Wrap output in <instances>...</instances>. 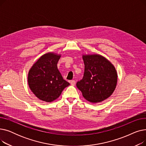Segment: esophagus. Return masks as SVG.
I'll return each instance as SVG.
<instances>
[{"label":"esophagus","mask_w":146,"mask_h":146,"mask_svg":"<svg viewBox=\"0 0 146 146\" xmlns=\"http://www.w3.org/2000/svg\"><path fill=\"white\" fill-rule=\"evenodd\" d=\"M70 84H71V85H72V86H74V85H75V84H76V81H75V80H71V81H70Z\"/></svg>","instance_id":"34e87169"}]
</instances>
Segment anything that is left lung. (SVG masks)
Wrapping results in <instances>:
<instances>
[{
  "mask_svg": "<svg viewBox=\"0 0 146 146\" xmlns=\"http://www.w3.org/2000/svg\"><path fill=\"white\" fill-rule=\"evenodd\" d=\"M85 72L76 86L83 97L90 102H100L113 92L117 83L114 66L104 57L98 55L83 56Z\"/></svg>",
  "mask_w": 146,
  "mask_h": 146,
  "instance_id": "left-lung-1",
  "label": "left lung"
}]
</instances>
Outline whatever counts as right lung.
I'll use <instances>...</instances> for the list:
<instances>
[{
    "label": "right lung",
    "instance_id": "add662e5",
    "mask_svg": "<svg viewBox=\"0 0 146 146\" xmlns=\"http://www.w3.org/2000/svg\"><path fill=\"white\" fill-rule=\"evenodd\" d=\"M60 55L48 52L42 56L29 70L28 85L40 100L50 102L58 98L70 83L63 79L58 70Z\"/></svg>",
    "mask_w": 146,
    "mask_h": 146
}]
</instances>
